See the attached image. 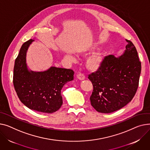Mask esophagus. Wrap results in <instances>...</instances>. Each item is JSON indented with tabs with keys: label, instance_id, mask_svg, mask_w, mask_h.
<instances>
[{
	"label": "esophagus",
	"instance_id": "1",
	"mask_svg": "<svg viewBox=\"0 0 150 150\" xmlns=\"http://www.w3.org/2000/svg\"><path fill=\"white\" fill-rule=\"evenodd\" d=\"M77 78L79 79H80V80H84V79H85V76L84 74H83L81 73H79L77 75Z\"/></svg>",
	"mask_w": 150,
	"mask_h": 150
}]
</instances>
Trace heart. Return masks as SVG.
<instances>
[{"label": "heart", "instance_id": "heart-1", "mask_svg": "<svg viewBox=\"0 0 150 150\" xmlns=\"http://www.w3.org/2000/svg\"><path fill=\"white\" fill-rule=\"evenodd\" d=\"M71 60L75 59L74 57L71 55H67ZM104 64V57L101 54H96L90 57L86 62V67L91 71L95 72L100 69Z\"/></svg>", "mask_w": 150, "mask_h": 150}]
</instances>
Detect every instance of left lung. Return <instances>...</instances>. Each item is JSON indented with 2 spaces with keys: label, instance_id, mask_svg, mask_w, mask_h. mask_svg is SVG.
I'll return each mask as SVG.
<instances>
[{
  "label": "left lung",
  "instance_id": "1",
  "mask_svg": "<svg viewBox=\"0 0 150 150\" xmlns=\"http://www.w3.org/2000/svg\"><path fill=\"white\" fill-rule=\"evenodd\" d=\"M126 41L128 44L121 56L105 57L103 67L88 75L93 87L90 100L98 112L118 110L132 100L137 91L141 63L133 43Z\"/></svg>",
  "mask_w": 150,
  "mask_h": 150
}]
</instances>
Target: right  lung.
<instances>
[{
  "label": "right lung",
  "instance_id": "add662e5",
  "mask_svg": "<svg viewBox=\"0 0 150 150\" xmlns=\"http://www.w3.org/2000/svg\"><path fill=\"white\" fill-rule=\"evenodd\" d=\"M34 41L25 42L16 59L13 84L21 101L33 110L52 113L63 104L61 90L63 86L74 79L72 69L50 67L44 72L29 71L26 63V52Z\"/></svg>",
  "mask_w": 150,
  "mask_h": 150
}]
</instances>
